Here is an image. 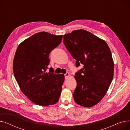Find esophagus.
<instances>
[{"label":"esophagus","instance_id":"obj_1","mask_svg":"<svg viewBox=\"0 0 130 130\" xmlns=\"http://www.w3.org/2000/svg\"><path fill=\"white\" fill-rule=\"evenodd\" d=\"M69 76H70V74H69V73H68V72L64 74V76H65V78H67Z\"/></svg>","mask_w":130,"mask_h":130}]
</instances>
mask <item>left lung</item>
<instances>
[{"instance_id": "left-lung-1", "label": "left lung", "mask_w": 130, "mask_h": 130, "mask_svg": "<svg viewBox=\"0 0 130 130\" xmlns=\"http://www.w3.org/2000/svg\"><path fill=\"white\" fill-rule=\"evenodd\" d=\"M63 38L66 49L76 59V66L84 65L74 76L77 82L74 101L81 106H93L105 96L113 78L110 48L104 40L83 29L75 30Z\"/></svg>"}]
</instances>
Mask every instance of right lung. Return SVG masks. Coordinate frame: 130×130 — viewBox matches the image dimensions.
I'll return each instance as SVG.
<instances>
[{"mask_svg": "<svg viewBox=\"0 0 130 130\" xmlns=\"http://www.w3.org/2000/svg\"><path fill=\"white\" fill-rule=\"evenodd\" d=\"M63 35L42 31L20 44L13 61V72L22 92L38 105H53L58 101L64 81L62 74L54 73L48 66L50 53L61 42Z\"/></svg>", "mask_w": 130, "mask_h": 130, "instance_id": "1", "label": "right lung"}]
</instances>
